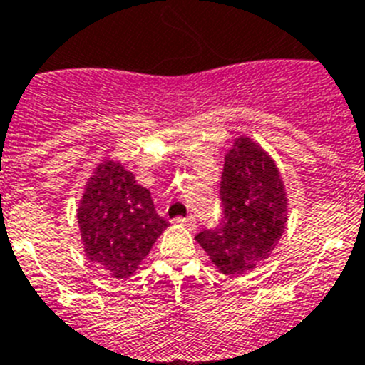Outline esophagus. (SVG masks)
I'll return each mask as SVG.
<instances>
[{
	"label": "esophagus",
	"mask_w": 365,
	"mask_h": 365,
	"mask_svg": "<svg viewBox=\"0 0 365 365\" xmlns=\"http://www.w3.org/2000/svg\"><path fill=\"white\" fill-rule=\"evenodd\" d=\"M177 221H179L180 225H185L186 228H190V230L195 228V217H193V215H188V217H179Z\"/></svg>",
	"instance_id": "34e87169"
}]
</instances>
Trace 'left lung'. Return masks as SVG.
<instances>
[{
  "mask_svg": "<svg viewBox=\"0 0 365 365\" xmlns=\"http://www.w3.org/2000/svg\"><path fill=\"white\" fill-rule=\"evenodd\" d=\"M219 195L221 221L195 240L222 274H245L270 257L285 230L282 175L259 144L240 137L225 157Z\"/></svg>",
  "mask_w": 365,
  "mask_h": 365,
  "instance_id": "left-lung-1",
  "label": "left lung"
}]
</instances>
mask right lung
<instances>
[{"label":"right lung","instance_id":"obj_1","mask_svg":"<svg viewBox=\"0 0 365 365\" xmlns=\"http://www.w3.org/2000/svg\"><path fill=\"white\" fill-rule=\"evenodd\" d=\"M76 217L86 256L113 278H130L168 227L155 212L150 190L115 160L96 166Z\"/></svg>","mask_w":365,"mask_h":365}]
</instances>
